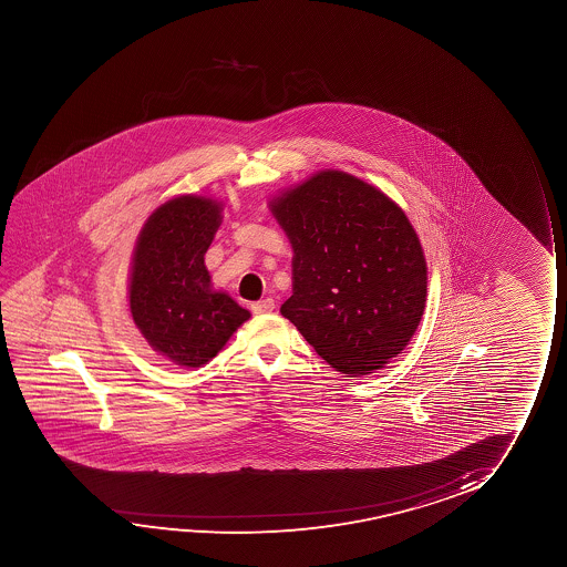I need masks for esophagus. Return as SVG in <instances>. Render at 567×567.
<instances>
[{
  "label": "esophagus",
  "mask_w": 567,
  "mask_h": 567,
  "mask_svg": "<svg viewBox=\"0 0 567 567\" xmlns=\"http://www.w3.org/2000/svg\"><path fill=\"white\" fill-rule=\"evenodd\" d=\"M272 310H275V302H272L271 298H265V300L251 303V311L254 313H271Z\"/></svg>",
  "instance_id": "obj_1"
}]
</instances>
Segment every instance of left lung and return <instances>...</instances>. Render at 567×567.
Here are the masks:
<instances>
[{"label":"left lung","mask_w":567,"mask_h":567,"mask_svg":"<svg viewBox=\"0 0 567 567\" xmlns=\"http://www.w3.org/2000/svg\"><path fill=\"white\" fill-rule=\"evenodd\" d=\"M269 209L295 251L280 313L337 372L385 368L426 308V257L404 210L342 171L316 172Z\"/></svg>","instance_id":"8db88e82"}]
</instances>
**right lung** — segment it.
Segmentation results:
<instances>
[{"label":"right lung","instance_id":"add662e5","mask_svg":"<svg viewBox=\"0 0 567 567\" xmlns=\"http://www.w3.org/2000/svg\"><path fill=\"white\" fill-rule=\"evenodd\" d=\"M223 202L178 195L158 205L133 249L127 302L151 349L182 368H202L251 318L210 285L205 254L223 223Z\"/></svg>","mask_w":567,"mask_h":567}]
</instances>
